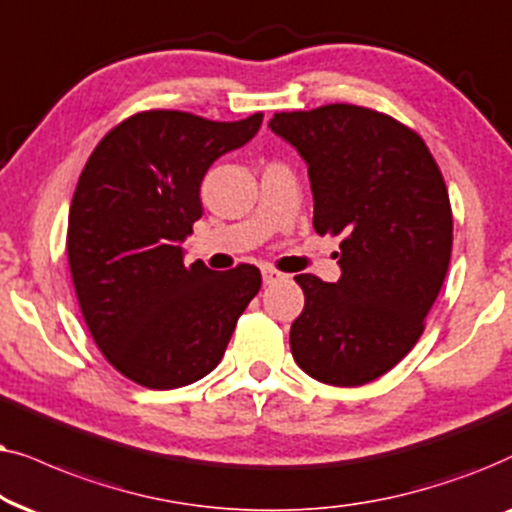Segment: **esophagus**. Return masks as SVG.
<instances>
[{
  "mask_svg": "<svg viewBox=\"0 0 512 512\" xmlns=\"http://www.w3.org/2000/svg\"><path fill=\"white\" fill-rule=\"evenodd\" d=\"M281 278H283V274H278L276 269H271V267H264V269H262V281L267 283V285L281 281Z\"/></svg>",
  "mask_w": 512,
  "mask_h": 512,
  "instance_id": "obj_1",
  "label": "esophagus"
}]
</instances>
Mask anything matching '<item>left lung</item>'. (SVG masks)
I'll list each match as a JSON object with an SVG mask.
<instances>
[{"label":"left lung","instance_id":"8db88e82","mask_svg":"<svg viewBox=\"0 0 512 512\" xmlns=\"http://www.w3.org/2000/svg\"><path fill=\"white\" fill-rule=\"evenodd\" d=\"M269 128L309 166L313 229L342 236L337 283L295 276L304 311L290 327L292 356L323 384L363 386L412 351L445 283V180L417 133L372 109L281 112Z\"/></svg>","mask_w":512,"mask_h":512}]
</instances>
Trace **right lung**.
Returning <instances> with one entry per match:
<instances>
[{
  "mask_svg": "<svg viewBox=\"0 0 512 512\" xmlns=\"http://www.w3.org/2000/svg\"><path fill=\"white\" fill-rule=\"evenodd\" d=\"M262 114L208 121L187 112H140L112 128L81 170L67 220V257L98 349L135 384H194L224 356L236 320L262 288L252 264L222 271L185 264L203 215L201 182L243 147Z\"/></svg>",
  "mask_w": 512,
  "mask_h": 512,
  "instance_id": "obj_1",
  "label": "right lung"
}]
</instances>
